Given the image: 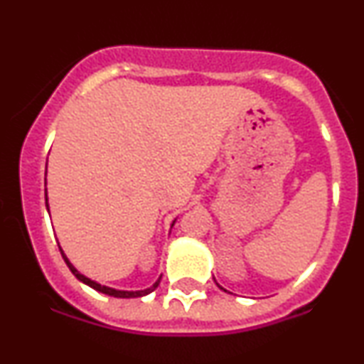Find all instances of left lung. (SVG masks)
<instances>
[{
    "mask_svg": "<svg viewBox=\"0 0 364 364\" xmlns=\"http://www.w3.org/2000/svg\"><path fill=\"white\" fill-rule=\"evenodd\" d=\"M217 286H219V284H217ZM219 287H220V286H219ZM220 289H224V287H220ZM224 291H225V289H224ZM225 292H228V291H225Z\"/></svg>",
    "mask_w": 364,
    "mask_h": 364,
    "instance_id": "obj_1",
    "label": "left lung"
}]
</instances>
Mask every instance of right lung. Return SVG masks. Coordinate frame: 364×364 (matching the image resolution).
I'll list each match as a JSON object with an SVG mask.
<instances>
[{
  "mask_svg": "<svg viewBox=\"0 0 364 364\" xmlns=\"http://www.w3.org/2000/svg\"><path fill=\"white\" fill-rule=\"evenodd\" d=\"M46 208H48V212H49V205H48V190H46ZM174 223H176V220H173V224H171V228H173ZM58 246H60V243H58ZM60 252H61L63 260L66 262V265H68V269L72 270V274L75 275V277L78 279V281L83 282V284H87V286L92 287V289H95V291L102 292V294L112 296V298H141V296H147V294H150V292H152V291H156V287L159 286V282H161V277H162V275H161V277H159L157 281L152 284V286L147 287V289H141V291H121V289H112V287L102 286V284H99V282L92 281V279L85 277V275L78 272V270L75 269V267L72 265V262L68 260V257H66L65 252H63V250H61V246H60Z\"/></svg>",
  "mask_w": 364,
  "mask_h": 364,
  "instance_id": "obj_1",
  "label": "right lung"
}]
</instances>
